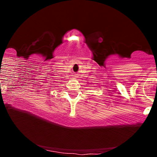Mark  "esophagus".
<instances>
[{
	"instance_id": "obj_1",
	"label": "esophagus",
	"mask_w": 157,
	"mask_h": 157,
	"mask_svg": "<svg viewBox=\"0 0 157 157\" xmlns=\"http://www.w3.org/2000/svg\"><path fill=\"white\" fill-rule=\"evenodd\" d=\"M74 77H77V76H74Z\"/></svg>"
}]
</instances>
